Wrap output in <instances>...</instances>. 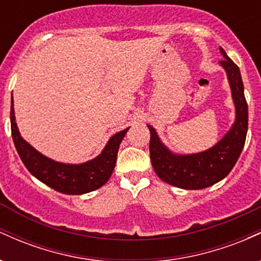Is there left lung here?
<instances>
[{
    "label": "left lung",
    "mask_w": 261,
    "mask_h": 261,
    "mask_svg": "<svg viewBox=\"0 0 261 261\" xmlns=\"http://www.w3.org/2000/svg\"><path fill=\"white\" fill-rule=\"evenodd\" d=\"M236 106V121L226 136L216 146L196 154H173L158 139L154 128L149 126V155L154 172L163 181L176 188L197 190L222 180L229 174L244 147L248 131V104L241 71L221 47Z\"/></svg>",
    "instance_id": "1"
}]
</instances>
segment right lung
<instances>
[{"label": "right lung", "instance_id": "obj_1", "mask_svg": "<svg viewBox=\"0 0 261 261\" xmlns=\"http://www.w3.org/2000/svg\"><path fill=\"white\" fill-rule=\"evenodd\" d=\"M128 127L115 134L103 152L94 160L82 164H64L45 157L22 139L14 119L13 97L11 104V131L14 146L27 169L35 178L59 193L80 195L103 187L113 174L120 146Z\"/></svg>", "mask_w": 261, "mask_h": 261}]
</instances>
